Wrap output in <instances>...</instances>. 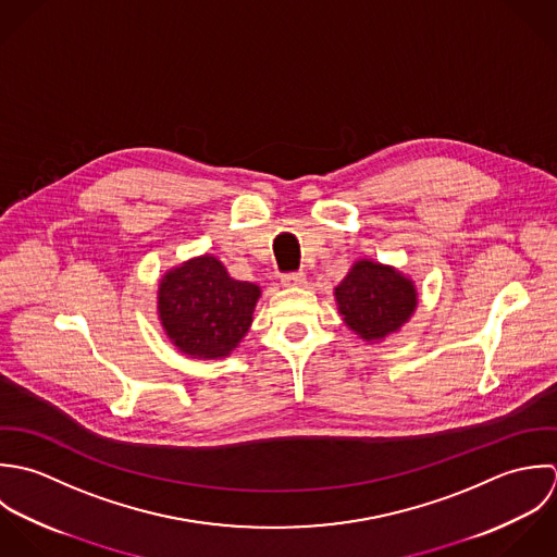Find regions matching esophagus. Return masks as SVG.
Returning <instances> with one entry per match:
<instances>
[{
    "instance_id": "1",
    "label": "esophagus",
    "mask_w": 557,
    "mask_h": 557,
    "mask_svg": "<svg viewBox=\"0 0 557 557\" xmlns=\"http://www.w3.org/2000/svg\"><path fill=\"white\" fill-rule=\"evenodd\" d=\"M282 284L286 288H299V286H306V273L297 271V273H288L282 277Z\"/></svg>"
}]
</instances>
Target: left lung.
Returning <instances> with one entry per match:
<instances>
[{"label":"left lung","instance_id":"left-lung-1","mask_svg":"<svg viewBox=\"0 0 557 557\" xmlns=\"http://www.w3.org/2000/svg\"><path fill=\"white\" fill-rule=\"evenodd\" d=\"M337 314L366 344L398 334L418 310V286L400 269L357 258L334 286Z\"/></svg>","mask_w":557,"mask_h":557}]
</instances>
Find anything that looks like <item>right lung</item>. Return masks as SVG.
I'll use <instances>...</instances> for the list:
<instances>
[{
	"label": "right lung",
	"mask_w": 557,
	"mask_h": 557,
	"mask_svg": "<svg viewBox=\"0 0 557 557\" xmlns=\"http://www.w3.org/2000/svg\"><path fill=\"white\" fill-rule=\"evenodd\" d=\"M262 288L234 280L213 253L194 256L159 277L157 317L168 339L191 359H223L253 323Z\"/></svg>",
	"instance_id": "add662e5"
}]
</instances>
